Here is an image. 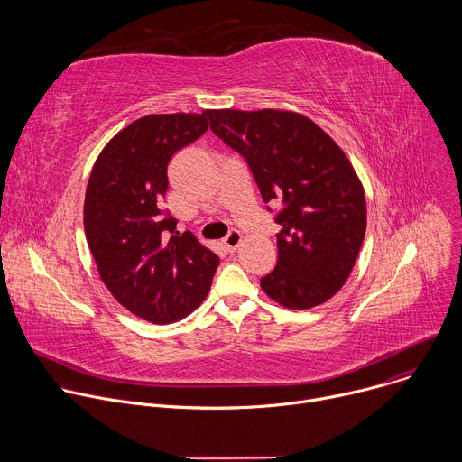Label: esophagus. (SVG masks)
Here are the masks:
<instances>
[{
  "label": "esophagus",
  "instance_id": "1",
  "mask_svg": "<svg viewBox=\"0 0 462 462\" xmlns=\"http://www.w3.org/2000/svg\"><path fill=\"white\" fill-rule=\"evenodd\" d=\"M241 241H243V236L239 234V230H230L223 243H225V246H226L228 252H236L237 246L241 245Z\"/></svg>",
  "mask_w": 462,
  "mask_h": 462
}]
</instances>
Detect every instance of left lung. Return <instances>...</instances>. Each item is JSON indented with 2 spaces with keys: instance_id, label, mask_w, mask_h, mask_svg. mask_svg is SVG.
<instances>
[{
  "instance_id": "1",
  "label": "left lung",
  "mask_w": 462,
  "mask_h": 462,
  "mask_svg": "<svg viewBox=\"0 0 462 462\" xmlns=\"http://www.w3.org/2000/svg\"><path fill=\"white\" fill-rule=\"evenodd\" d=\"M210 127L245 157L276 223V269L261 289L289 309L331 300L347 282L365 225L362 182L342 152L310 118L282 109H210Z\"/></svg>"
}]
</instances>
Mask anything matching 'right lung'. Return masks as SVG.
<instances>
[{
    "label": "right lung",
    "mask_w": 462,
    "mask_h": 462,
    "mask_svg": "<svg viewBox=\"0 0 462 462\" xmlns=\"http://www.w3.org/2000/svg\"><path fill=\"white\" fill-rule=\"evenodd\" d=\"M208 111L148 115L106 144L86 189L84 228L98 274L135 316L171 323L207 298L219 257L161 210L168 162L208 129Z\"/></svg>",
    "instance_id": "add662e5"
}]
</instances>
